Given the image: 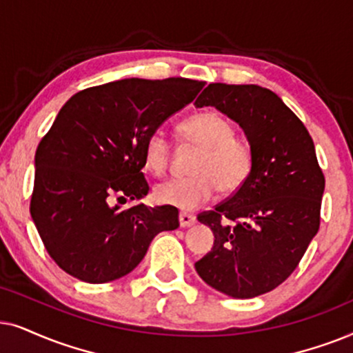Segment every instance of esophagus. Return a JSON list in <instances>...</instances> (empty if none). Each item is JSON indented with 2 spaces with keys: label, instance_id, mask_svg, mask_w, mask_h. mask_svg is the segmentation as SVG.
I'll list each match as a JSON object with an SVG mask.
<instances>
[{
  "label": "esophagus",
  "instance_id": "1",
  "mask_svg": "<svg viewBox=\"0 0 353 353\" xmlns=\"http://www.w3.org/2000/svg\"><path fill=\"white\" fill-rule=\"evenodd\" d=\"M196 218L194 214H189V213H181L179 214V224L181 228H190V225L195 224Z\"/></svg>",
  "mask_w": 353,
  "mask_h": 353
}]
</instances>
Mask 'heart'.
Listing matches in <instances>:
<instances>
[{
  "mask_svg": "<svg viewBox=\"0 0 353 353\" xmlns=\"http://www.w3.org/2000/svg\"><path fill=\"white\" fill-rule=\"evenodd\" d=\"M182 143L196 148L187 179H172L154 189L157 200L182 211H194L213 199L216 189L221 194H234L245 184L252 171L253 152L245 139L236 137L234 125L214 111H203L181 122ZM172 148L164 130L157 129L143 145L145 168L154 176L168 171Z\"/></svg>",
  "mask_w": 353,
  "mask_h": 353,
  "instance_id": "b5f03b06",
  "label": "heart"
}]
</instances>
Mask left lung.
I'll list each match as a JSON object with an SVG mask.
<instances>
[{"label":"left lung","mask_w":353,"mask_h":353,"mask_svg":"<svg viewBox=\"0 0 353 353\" xmlns=\"http://www.w3.org/2000/svg\"><path fill=\"white\" fill-rule=\"evenodd\" d=\"M195 106H214L236 121L253 152L245 184L199 214L214 243L195 270L229 297H258L292 274L319 229L324 176L313 140L284 101L260 85L210 83Z\"/></svg>","instance_id":"left-lung-1"}]
</instances>
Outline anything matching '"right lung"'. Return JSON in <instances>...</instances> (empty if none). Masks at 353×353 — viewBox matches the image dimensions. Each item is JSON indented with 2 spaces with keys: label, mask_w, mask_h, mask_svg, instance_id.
I'll use <instances>...</instances> for the list:
<instances>
[{
  "label": "right lung",
  "mask_w": 353,
  "mask_h": 353,
  "mask_svg": "<svg viewBox=\"0 0 353 353\" xmlns=\"http://www.w3.org/2000/svg\"><path fill=\"white\" fill-rule=\"evenodd\" d=\"M205 82L122 79L75 93L35 153L30 214L61 270L90 284L129 274L154 236L179 228L174 206L121 210L148 194L145 140L194 101Z\"/></svg>",
  "instance_id": "right-lung-1"
}]
</instances>
